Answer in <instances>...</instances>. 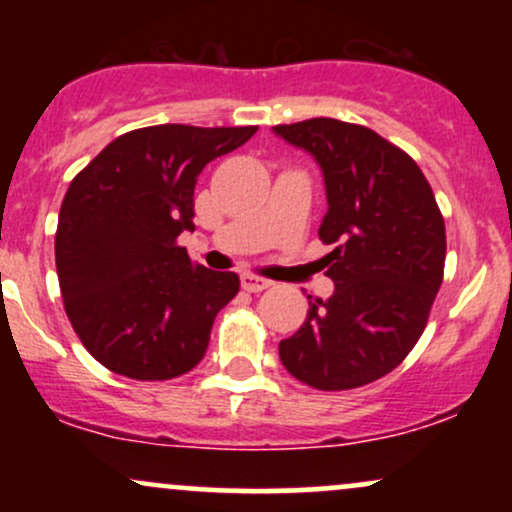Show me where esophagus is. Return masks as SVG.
<instances>
[{"instance_id":"obj_1","label":"esophagus","mask_w":512,"mask_h":512,"mask_svg":"<svg viewBox=\"0 0 512 512\" xmlns=\"http://www.w3.org/2000/svg\"><path fill=\"white\" fill-rule=\"evenodd\" d=\"M240 284H243V289L248 293H260L264 289H269V286H272V281L262 279V276H255V274H243L240 276Z\"/></svg>"}]
</instances>
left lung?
I'll list each match as a JSON object with an SVG mask.
<instances>
[{"label":"left lung","mask_w":512,"mask_h":512,"mask_svg":"<svg viewBox=\"0 0 512 512\" xmlns=\"http://www.w3.org/2000/svg\"><path fill=\"white\" fill-rule=\"evenodd\" d=\"M325 175L320 240L334 293L313 298L279 358L315 390H354L395 370L426 330L445 269V221L426 175L373 129L334 117L276 125Z\"/></svg>","instance_id":"obj_1"}]
</instances>
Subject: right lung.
Listing matches in <instances>:
<instances>
[{
    "mask_svg": "<svg viewBox=\"0 0 512 512\" xmlns=\"http://www.w3.org/2000/svg\"><path fill=\"white\" fill-rule=\"evenodd\" d=\"M257 127L154 125L110 142L69 185L55 262L86 351L132 380H170L207 354L211 325L240 289L178 245L195 231V185Z\"/></svg>",
    "mask_w": 512,
    "mask_h": 512,
    "instance_id": "1",
    "label": "right lung"
}]
</instances>
